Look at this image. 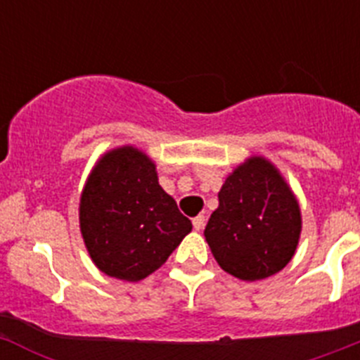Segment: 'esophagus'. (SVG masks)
<instances>
[{"mask_svg": "<svg viewBox=\"0 0 360 360\" xmlns=\"http://www.w3.org/2000/svg\"><path fill=\"white\" fill-rule=\"evenodd\" d=\"M193 225H195L196 231H202L203 227H205V216L203 214H198L195 219H193Z\"/></svg>", "mask_w": 360, "mask_h": 360, "instance_id": "1", "label": "esophagus"}]
</instances>
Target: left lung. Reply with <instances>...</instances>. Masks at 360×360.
I'll return each instance as SVG.
<instances>
[{
	"instance_id": "8db88e82",
	"label": "left lung",
	"mask_w": 360,
	"mask_h": 360,
	"mask_svg": "<svg viewBox=\"0 0 360 360\" xmlns=\"http://www.w3.org/2000/svg\"><path fill=\"white\" fill-rule=\"evenodd\" d=\"M203 231L218 265L243 281L283 270L297 249L301 209L272 162L250 157L227 176Z\"/></svg>"
}]
</instances>
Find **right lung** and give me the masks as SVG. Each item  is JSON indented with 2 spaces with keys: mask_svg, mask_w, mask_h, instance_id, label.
I'll use <instances>...</instances> for the list:
<instances>
[{
  "mask_svg": "<svg viewBox=\"0 0 360 360\" xmlns=\"http://www.w3.org/2000/svg\"><path fill=\"white\" fill-rule=\"evenodd\" d=\"M79 224L97 269L131 283L160 269L193 229L158 184L155 162L133 146L98 158L81 193Z\"/></svg>",
  "mask_w": 360,
  "mask_h": 360,
  "instance_id": "1",
  "label": "right lung"
}]
</instances>
